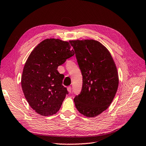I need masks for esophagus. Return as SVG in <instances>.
I'll return each mask as SVG.
<instances>
[{"label":"esophagus","mask_w":146,"mask_h":146,"mask_svg":"<svg viewBox=\"0 0 146 146\" xmlns=\"http://www.w3.org/2000/svg\"><path fill=\"white\" fill-rule=\"evenodd\" d=\"M67 91H68L69 92V93H70V92H71V90H72V88H71V87H67Z\"/></svg>","instance_id":"obj_1"}]
</instances>
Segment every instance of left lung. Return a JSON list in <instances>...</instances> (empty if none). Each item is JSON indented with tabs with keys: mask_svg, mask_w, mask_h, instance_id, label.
I'll return each instance as SVG.
<instances>
[{
	"mask_svg": "<svg viewBox=\"0 0 146 146\" xmlns=\"http://www.w3.org/2000/svg\"><path fill=\"white\" fill-rule=\"evenodd\" d=\"M82 75V88L74 101L78 111L93 118L108 108L118 87L116 66L106 47L94 40H72Z\"/></svg>",
	"mask_w": 146,
	"mask_h": 146,
	"instance_id": "8db88e82",
	"label": "left lung"
}]
</instances>
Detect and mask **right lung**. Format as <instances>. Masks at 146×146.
<instances>
[{
    "label": "right lung",
    "mask_w": 146,
    "mask_h": 146,
    "mask_svg": "<svg viewBox=\"0 0 146 146\" xmlns=\"http://www.w3.org/2000/svg\"><path fill=\"white\" fill-rule=\"evenodd\" d=\"M70 42L44 40L32 51L23 67L21 84L25 97L42 116L56 114L68 94L62 85L64 76L57 69L74 55Z\"/></svg>",
    "instance_id": "right-lung-1"
}]
</instances>
